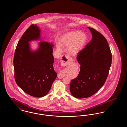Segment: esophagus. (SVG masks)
<instances>
[{"label": "esophagus", "instance_id": "1", "mask_svg": "<svg viewBox=\"0 0 127 127\" xmlns=\"http://www.w3.org/2000/svg\"><path fill=\"white\" fill-rule=\"evenodd\" d=\"M61 65L62 66H65L70 65V64L72 62V59L67 55H64L61 58ZM58 77L60 79H62L64 77L62 73L60 72L58 74Z\"/></svg>", "mask_w": 127, "mask_h": 127}]
</instances>
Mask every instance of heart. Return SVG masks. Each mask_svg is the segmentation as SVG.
I'll return each mask as SVG.
<instances>
[{
    "mask_svg": "<svg viewBox=\"0 0 127 127\" xmlns=\"http://www.w3.org/2000/svg\"><path fill=\"white\" fill-rule=\"evenodd\" d=\"M87 39V36L84 33L79 31H73L61 36L59 44L61 47L67 48V52L69 54L76 55L84 48ZM60 46H57V49L61 51Z\"/></svg>",
    "mask_w": 127,
    "mask_h": 127,
    "instance_id": "1",
    "label": "heart"
}]
</instances>
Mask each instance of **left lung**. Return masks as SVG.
<instances>
[{"label":"left lung","mask_w":127,"mask_h":127,"mask_svg":"<svg viewBox=\"0 0 127 127\" xmlns=\"http://www.w3.org/2000/svg\"><path fill=\"white\" fill-rule=\"evenodd\" d=\"M88 29L92 39L77 56L80 71L70 85L71 94L78 98L91 97L99 90L107 79L111 64L112 55L107 39L95 29Z\"/></svg>","instance_id":"left-lung-1"}]
</instances>
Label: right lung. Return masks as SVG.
I'll return each mask as SVG.
<instances>
[{
	"instance_id": "1",
	"label": "right lung",
	"mask_w": 127,
	"mask_h": 127,
	"mask_svg": "<svg viewBox=\"0 0 127 127\" xmlns=\"http://www.w3.org/2000/svg\"><path fill=\"white\" fill-rule=\"evenodd\" d=\"M40 38L39 28L31 25L19 40L13 60L17 84L25 93L36 97L48 93L57 76L53 67V45L41 41L36 51L30 49L29 42Z\"/></svg>"
}]
</instances>
